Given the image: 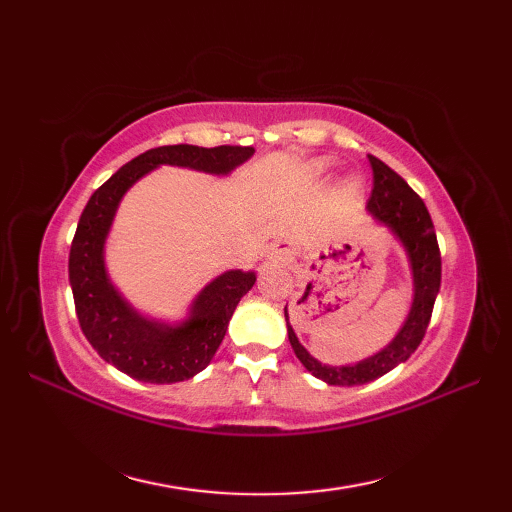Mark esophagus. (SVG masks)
Instances as JSON below:
<instances>
[{
	"label": "esophagus",
	"mask_w": 512,
	"mask_h": 512,
	"mask_svg": "<svg viewBox=\"0 0 512 512\" xmlns=\"http://www.w3.org/2000/svg\"><path fill=\"white\" fill-rule=\"evenodd\" d=\"M270 259H284V250H281V248H270Z\"/></svg>",
	"instance_id": "1"
}]
</instances>
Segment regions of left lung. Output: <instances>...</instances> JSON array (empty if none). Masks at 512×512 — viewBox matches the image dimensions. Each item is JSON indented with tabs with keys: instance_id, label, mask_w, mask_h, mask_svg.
<instances>
[{
	"instance_id": "left-lung-1",
	"label": "left lung",
	"mask_w": 512,
	"mask_h": 512,
	"mask_svg": "<svg viewBox=\"0 0 512 512\" xmlns=\"http://www.w3.org/2000/svg\"><path fill=\"white\" fill-rule=\"evenodd\" d=\"M369 165L374 171V189L367 200V211L376 222L389 228L402 250H405L411 279H413V299L405 323L400 325L394 339L383 350L363 358L352 365H328L314 358L297 339L295 330L288 321V308H284L288 321V341L295 350L301 365L312 376L328 385L354 387L365 385L369 380L385 376L391 369L405 363L407 358L418 350L427 325L431 321L433 303L440 292L442 262L436 231H433L431 215L420 195L402 180L394 169H389L383 160L369 156Z\"/></svg>"
}]
</instances>
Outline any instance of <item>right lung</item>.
<instances>
[{
    "instance_id": "right-lung-1",
    "label": "right lung",
    "mask_w": 512,
    "mask_h": 512,
    "mask_svg": "<svg viewBox=\"0 0 512 512\" xmlns=\"http://www.w3.org/2000/svg\"><path fill=\"white\" fill-rule=\"evenodd\" d=\"M255 154L253 147L167 145L149 149L118 169L85 204L70 248V286L85 339L103 361L143 383L171 385L193 378L213 361L239 299L255 286V270H226L209 281L178 323L149 319L114 286L105 242L123 195L162 165L228 176Z\"/></svg>"
}]
</instances>
